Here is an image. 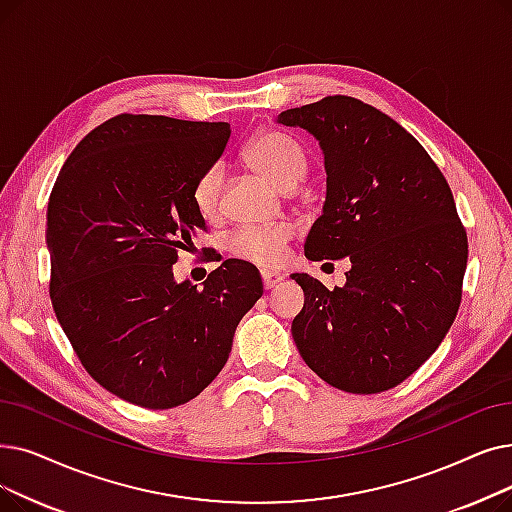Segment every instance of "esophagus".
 Listing matches in <instances>:
<instances>
[{
	"label": "esophagus",
	"mask_w": 512,
	"mask_h": 512,
	"mask_svg": "<svg viewBox=\"0 0 512 512\" xmlns=\"http://www.w3.org/2000/svg\"><path fill=\"white\" fill-rule=\"evenodd\" d=\"M261 280H263L265 291H270V288H276L282 282V276L270 270H261Z\"/></svg>",
	"instance_id": "34e87169"
}]
</instances>
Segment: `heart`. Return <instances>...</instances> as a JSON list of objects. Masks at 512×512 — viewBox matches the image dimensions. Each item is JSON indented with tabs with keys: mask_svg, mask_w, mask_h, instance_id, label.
I'll use <instances>...</instances> for the list:
<instances>
[{
	"mask_svg": "<svg viewBox=\"0 0 512 512\" xmlns=\"http://www.w3.org/2000/svg\"><path fill=\"white\" fill-rule=\"evenodd\" d=\"M247 165L280 190L297 188L307 175V157L303 148L280 131H265L244 150ZM224 171L209 167L198 175L192 188V203L205 219L215 217ZM291 238L286 226L242 228L230 238V253L242 261L257 265H276L284 257V244Z\"/></svg>",
	"mask_w": 512,
	"mask_h": 512,
	"instance_id": "obj_1",
	"label": "heart"
}]
</instances>
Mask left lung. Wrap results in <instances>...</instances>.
I'll list each match as a JSON object with an SVG mask.
<instances>
[{
	"instance_id": "1",
	"label": "left lung",
	"mask_w": 512,
	"mask_h": 512,
	"mask_svg": "<svg viewBox=\"0 0 512 512\" xmlns=\"http://www.w3.org/2000/svg\"><path fill=\"white\" fill-rule=\"evenodd\" d=\"M324 154L326 201L311 261L349 257L345 286L291 274L305 303L291 332L305 364L347 393H381L425 364L450 330L469 257L452 190L410 133L362 100L288 108Z\"/></svg>"
}]
</instances>
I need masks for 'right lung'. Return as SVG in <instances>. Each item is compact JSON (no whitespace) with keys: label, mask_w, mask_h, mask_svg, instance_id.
I'll list each match as a JSON object with an SVG mask.
<instances>
[{"label":"right lung","mask_w":512,"mask_h":512,"mask_svg":"<svg viewBox=\"0 0 512 512\" xmlns=\"http://www.w3.org/2000/svg\"><path fill=\"white\" fill-rule=\"evenodd\" d=\"M228 140L230 123L117 115L77 144L50 194L56 318L92 379L129 404L167 410L194 399L263 295L259 270L240 259L203 288L173 278L177 255L207 230L194 182Z\"/></svg>","instance_id":"obj_1"}]
</instances>
